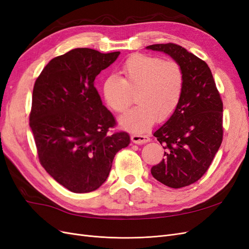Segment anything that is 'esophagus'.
I'll return each instance as SVG.
<instances>
[{"instance_id":"obj_1","label":"esophagus","mask_w":249,"mask_h":249,"mask_svg":"<svg viewBox=\"0 0 249 249\" xmlns=\"http://www.w3.org/2000/svg\"><path fill=\"white\" fill-rule=\"evenodd\" d=\"M131 140L134 143H137V144H143V143H146L150 141V138L146 135L139 134V133H135L131 135Z\"/></svg>"}]
</instances>
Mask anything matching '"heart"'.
<instances>
[{"instance_id":"heart-1","label":"heart","mask_w":249,"mask_h":249,"mask_svg":"<svg viewBox=\"0 0 249 249\" xmlns=\"http://www.w3.org/2000/svg\"><path fill=\"white\" fill-rule=\"evenodd\" d=\"M120 77L109 76L103 82V96L116 113L125 112L133 103L139 104L119 119L123 127L143 132L158 117L169 118L182 100L185 88L183 67L173 60H162L147 54H134L119 70Z\"/></svg>"}]
</instances>
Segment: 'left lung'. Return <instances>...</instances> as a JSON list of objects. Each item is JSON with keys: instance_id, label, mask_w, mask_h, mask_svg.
<instances>
[{"instance_id": "obj_1", "label": "left lung", "mask_w": 249, "mask_h": 249, "mask_svg": "<svg viewBox=\"0 0 249 249\" xmlns=\"http://www.w3.org/2000/svg\"><path fill=\"white\" fill-rule=\"evenodd\" d=\"M146 49L168 54L185 73L184 93L177 110L154 133L163 145L164 159L150 169L157 180L178 189L197 182L219 149L223 104L203 60L176 43L153 44Z\"/></svg>"}]
</instances>
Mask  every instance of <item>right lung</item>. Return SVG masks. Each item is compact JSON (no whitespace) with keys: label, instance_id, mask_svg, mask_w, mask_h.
Masks as SVG:
<instances>
[{"label":"right lung","instance_id":"1","mask_svg":"<svg viewBox=\"0 0 249 249\" xmlns=\"http://www.w3.org/2000/svg\"><path fill=\"white\" fill-rule=\"evenodd\" d=\"M87 48L55 57L36 79L31 127L38 159L55 180L74 193H87L107 179L117 152L130 144L94 87L95 77L119 56Z\"/></svg>","mask_w":249,"mask_h":249}]
</instances>
